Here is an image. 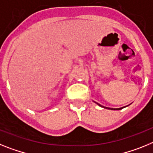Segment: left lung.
Masks as SVG:
<instances>
[{"instance_id":"1","label":"left lung","mask_w":153,"mask_h":153,"mask_svg":"<svg viewBox=\"0 0 153 153\" xmlns=\"http://www.w3.org/2000/svg\"><path fill=\"white\" fill-rule=\"evenodd\" d=\"M95 103H96V104L100 106V107H102V108H107V109H111V110H120V109H122V108H125V107H123V108H108V107H105V106L101 105L100 104H99V103H97V102H95Z\"/></svg>"}]
</instances>
